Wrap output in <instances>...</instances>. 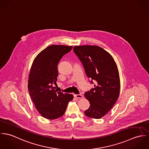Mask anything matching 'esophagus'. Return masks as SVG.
<instances>
[{
  "mask_svg": "<svg viewBox=\"0 0 149 149\" xmlns=\"http://www.w3.org/2000/svg\"><path fill=\"white\" fill-rule=\"evenodd\" d=\"M74 97H76V98H77V99H82L83 97V96L82 95H80V94H79V95H74Z\"/></svg>",
  "mask_w": 149,
  "mask_h": 149,
  "instance_id": "1",
  "label": "esophagus"
}]
</instances>
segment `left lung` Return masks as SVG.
Returning a JSON list of instances; mask_svg holds the SVG:
<instances>
[{
  "mask_svg": "<svg viewBox=\"0 0 149 149\" xmlns=\"http://www.w3.org/2000/svg\"><path fill=\"white\" fill-rule=\"evenodd\" d=\"M73 52L83 65L90 82L95 83V87L84 93L90 103L84 113L88 117L100 119L112 108L119 95L117 65L111 55L98 46H76Z\"/></svg>",
  "mask_w": 149,
  "mask_h": 149,
  "instance_id": "1",
  "label": "left lung"
}]
</instances>
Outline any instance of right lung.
Segmentation results:
<instances>
[{
  "label": "right lung",
  "instance_id": "add662e5",
  "mask_svg": "<svg viewBox=\"0 0 149 149\" xmlns=\"http://www.w3.org/2000/svg\"><path fill=\"white\" fill-rule=\"evenodd\" d=\"M72 49V46L65 45L49 46L37 56L31 65L28 80L29 93L38 111L47 119L62 116L73 99L72 95L57 92L53 87L57 81L58 63Z\"/></svg>",
  "mask_w": 149,
  "mask_h": 149
}]
</instances>
